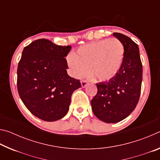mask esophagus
I'll use <instances>...</instances> for the list:
<instances>
[{
  "label": "esophagus",
  "instance_id": "34e87169",
  "mask_svg": "<svg viewBox=\"0 0 160 160\" xmlns=\"http://www.w3.org/2000/svg\"><path fill=\"white\" fill-rule=\"evenodd\" d=\"M80 83H81V86H82V88H85V87L88 85V82H87L86 80H82L80 82Z\"/></svg>",
  "mask_w": 160,
  "mask_h": 160
}]
</instances>
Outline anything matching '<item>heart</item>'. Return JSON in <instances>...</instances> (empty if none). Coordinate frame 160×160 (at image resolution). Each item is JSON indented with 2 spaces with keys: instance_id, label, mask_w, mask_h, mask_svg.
Masks as SVG:
<instances>
[{
  "instance_id": "obj_1",
  "label": "heart",
  "mask_w": 160,
  "mask_h": 160,
  "mask_svg": "<svg viewBox=\"0 0 160 160\" xmlns=\"http://www.w3.org/2000/svg\"><path fill=\"white\" fill-rule=\"evenodd\" d=\"M125 48L117 39H102L83 44L75 54H69L67 63L75 78L90 72L101 82H109L123 66Z\"/></svg>"
}]
</instances>
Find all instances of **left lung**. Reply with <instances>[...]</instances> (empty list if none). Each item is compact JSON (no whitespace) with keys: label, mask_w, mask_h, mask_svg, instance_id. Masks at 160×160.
Instances as JSON below:
<instances>
[{"label":"left lung","mask_w":160,"mask_h":160,"mask_svg":"<svg viewBox=\"0 0 160 160\" xmlns=\"http://www.w3.org/2000/svg\"><path fill=\"white\" fill-rule=\"evenodd\" d=\"M113 35L125 48L123 66L114 79L97 84V94L91 100L94 114L108 123H118L132 112L138 102L142 80L138 46L123 34Z\"/></svg>","instance_id":"obj_1"}]
</instances>
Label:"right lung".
I'll use <instances>...</instances> for the list:
<instances>
[{
	"mask_svg": "<svg viewBox=\"0 0 160 160\" xmlns=\"http://www.w3.org/2000/svg\"><path fill=\"white\" fill-rule=\"evenodd\" d=\"M70 46L62 47L49 40H35L24 48L18 67V90L32 114L45 121L66 115L72 94L81 88L69 76L66 57Z\"/></svg>",
	"mask_w": 160,
	"mask_h": 160,
	"instance_id": "add662e5",
	"label": "right lung"
}]
</instances>
